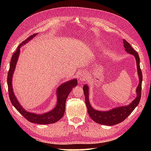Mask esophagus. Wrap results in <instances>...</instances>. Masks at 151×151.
<instances>
[{
  "instance_id": "obj_1",
  "label": "esophagus",
  "mask_w": 151,
  "mask_h": 151,
  "mask_svg": "<svg viewBox=\"0 0 151 151\" xmlns=\"http://www.w3.org/2000/svg\"><path fill=\"white\" fill-rule=\"evenodd\" d=\"M87 77H88V75L86 72H82V73L79 74L80 80H81V81H84L87 78Z\"/></svg>"
}]
</instances>
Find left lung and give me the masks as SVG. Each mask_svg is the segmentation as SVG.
<instances>
[{
    "label": "left lung",
    "instance_id": "8db88e82",
    "mask_svg": "<svg viewBox=\"0 0 151 151\" xmlns=\"http://www.w3.org/2000/svg\"><path fill=\"white\" fill-rule=\"evenodd\" d=\"M123 44L124 47L125 48V50L128 53L134 55L136 60L137 73H138L139 78V85L136 89L137 97L132 102V103H130L128 106H123L115 108L110 111H97L94 110L91 107V104H89L88 98V86L87 85H84V87H83V90H84V92L85 102L86 106H87L88 108V114L93 120L99 124L110 126V125H115L121 123L122 121H123L125 119L132 113L134 109L138 105L140 101L141 95H142V83L143 76L142 70L140 69L139 65V57L138 54L133 49L130 44L128 43L125 40H123Z\"/></svg>",
    "mask_w": 151,
    "mask_h": 151
}]
</instances>
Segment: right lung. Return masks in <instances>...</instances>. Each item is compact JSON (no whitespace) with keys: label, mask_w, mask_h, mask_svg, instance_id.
Returning a JSON list of instances; mask_svg holds the SVG:
<instances>
[{"label":"right lung","mask_w":151,"mask_h":151,"mask_svg":"<svg viewBox=\"0 0 151 151\" xmlns=\"http://www.w3.org/2000/svg\"><path fill=\"white\" fill-rule=\"evenodd\" d=\"M36 36V34H34L30 36L29 37H28L27 40L22 41L17 48V49H16L12 57L7 78L9 97V99H10L12 104L14 105V106L16 109H17V110L22 115V116L26 119H27L28 121H30V123L43 124L54 123L58 121H59L60 119L63 117L64 112H65V101L67 98V96L69 95V93L71 91L73 88H75L76 86H77V80L74 79L72 80V81L67 82L61 85L60 87L57 89L58 101L56 107L54 108L52 111H50L46 114L41 115L35 114L24 110V108H22L20 104L19 103V102L17 101V99H16L12 89V76L13 73L14 72L16 63H17V62L19 52H20V48L22 45V44H25L27 43L28 41L32 39V38Z\"/></svg>","instance_id":"obj_1"}]
</instances>
